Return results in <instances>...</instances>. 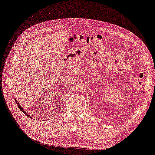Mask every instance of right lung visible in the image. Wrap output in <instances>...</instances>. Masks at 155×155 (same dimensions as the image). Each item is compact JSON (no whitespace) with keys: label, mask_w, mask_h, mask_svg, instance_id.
<instances>
[{"label":"right lung","mask_w":155,"mask_h":155,"mask_svg":"<svg viewBox=\"0 0 155 155\" xmlns=\"http://www.w3.org/2000/svg\"><path fill=\"white\" fill-rule=\"evenodd\" d=\"M16 104H17V106L18 107H19V109H20V110H21V111H22V112H23V113H24L25 114H26V115H28V114H26V112H25V111H24V109H23L22 107H21V105H20V104H19V103H18V101H16Z\"/></svg>","instance_id":"right-lung-1"}]
</instances>
